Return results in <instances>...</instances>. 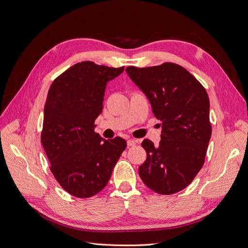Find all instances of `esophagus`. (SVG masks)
Returning a JSON list of instances; mask_svg holds the SVG:
<instances>
[{"label":"esophagus","instance_id":"1","mask_svg":"<svg viewBox=\"0 0 248 248\" xmlns=\"http://www.w3.org/2000/svg\"><path fill=\"white\" fill-rule=\"evenodd\" d=\"M137 143V140L136 139H129L128 141H127V145L128 146H133V145H135Z\"/></svg>","mask_w":248,"mask_h":248}]
</instances>
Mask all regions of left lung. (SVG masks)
Segmentation results:
<instances>
[{
  "label": "left lung",
  "mask_w": 248,
  "mask_h": 248,
  "mask_svg": "<svg viewBox=\"0 0 248 248\" xmlns=\"http://www.w3.org/2000/svg\"><path fill=\"white\" fill-rule=\"evenodd\" d=\"M126 73L161 121L159 145L148 139L141 143L147 157L139 167L140 178L157 194L178 193L193 182L205 162L212 134L208 93L193 75L172 62L128 66Z\"/></svg>",
  "instance_id": "8db88e82"
}]
</instances>
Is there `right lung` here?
I'll use <instances>...</instances> for the list:
<instances>
[{
    "label": "right lung",
    "instance_id": "right-lung-1",
    "mask_svg": "<svg viewBox=\"0 0 248 248\" xmlns=\"http://www.w3.org/2000/svg\"><path fill=\"white\" fill-rule=\"evenodd\" d=\"M123 70L81 62L58 76L47 93L41 143L55 180L77 198L100 193L126 148L121 137L103 139L93 124L107 82Z\"/></svg>",
    "mask_w": 248,
    "mask_h": 248
}]
</instances>
